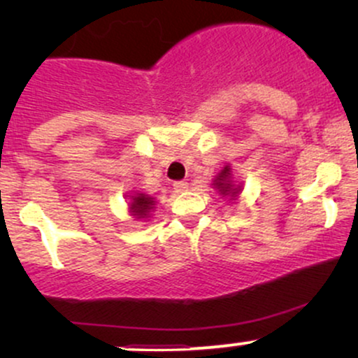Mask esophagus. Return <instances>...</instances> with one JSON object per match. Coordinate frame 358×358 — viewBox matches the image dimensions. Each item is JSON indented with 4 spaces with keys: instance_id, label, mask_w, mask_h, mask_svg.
I'll return each mask as SVG.
<instances>
[{
    "instance_id": "obj_1",
    "label": "esophagus",
    "mask_w": 358,
    "mask_h": 358,
    "mask_svg": "<svg viewBox=\"0 0 358 358\" xmlns=\"http://www.w3.org/2000/svg\"><path fill=\"white\" fill-rule=\"evenodd\" d=\"M173 187H175V192H185L188 188V183L182 180V182H175Z\"/></svg>"
}]
</instances>
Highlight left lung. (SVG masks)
Listing matches in <instances>:
<instances>
[{
    "instance_id": "8db88e82",
    "label": "left lung",
    "mask_w": 358,
    "mask_h": 358,
    "mask_svg": "<svg viewBox=\"0 0 358 358\" xmlns=\"http://www.w3.org/2000/svg\"><path fill=\"white\" fill-rule=\"evenodd\" d=\"M229 171H231V168L225 166L224 170H222L220 173H219V176H217L215 183H213V185H215V187L219 188L220 193H231L232 196H236L237 192H239V188H234L232 183L229 182V175H231V173H229Z\"/></svg>"
}]
</instances>
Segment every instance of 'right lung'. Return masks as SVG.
Wrapping results in <instances>:
<instances>
[{"instance_id": "1", "label": "right lung", "mask_w": 358, "mask_h": 358, "mask_svg": "<svg viewBox=\"0 0 358 358\" xmlns=\"http://www.w3.org/2000/svg\"><path fill=\"white\" fill-rule=\"evenodd\" d=\"M153 207V200L150 196L143 195V193H138V195L133 196V202H131V210H133L134 215L145 217L150 208Z\"/></svg>"}]
</instances>
